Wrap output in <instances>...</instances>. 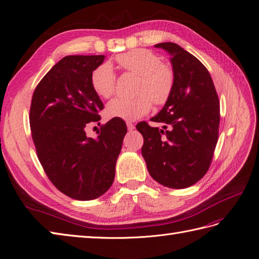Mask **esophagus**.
<instances>
[{
  "mask_svg": "<svg viewBox=\"0 0 259 259\" xmlns=\"http://www.w3.org/2000/svg\"><path fill=\"white\" fill-rule=\"evenodd\" d=\"M126 125H127V128L130 130V131H133L135 128V125L133 124L132 122H126Z\"/></svg>",
  "mask_w": 259,
  "mask_h": 259,
  "instance_id": "1",
  "label": "esophagus"
}]
</instances>
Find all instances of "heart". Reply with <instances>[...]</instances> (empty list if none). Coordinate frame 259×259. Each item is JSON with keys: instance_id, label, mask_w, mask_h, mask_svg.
I'll use <instances>...</instances> for the list:
<instances>
[{"instance_id": "heart-1", "label": "heart", "mask_w": 259, "mask_h": 259, "mask_svg": "<svg viewBox=\"0 0 259 259\" xmlns=\"http://www.w3.org/2000/svg\"><path fill=\"white\" fill-rule=\"evenodd\" d=\"M115 60L125 71L139 76L136 88L138 96L111 100L106 109L108 116L134 121L151 110L152 101L156 106L167 103L174 90L175 75L168 66L162 64L158 55L137 49L117 55ZM91 83L100 97L110 98L116 83L112 66L109 62L98 66L92 73Z\"/></svg>"}]
</instances>
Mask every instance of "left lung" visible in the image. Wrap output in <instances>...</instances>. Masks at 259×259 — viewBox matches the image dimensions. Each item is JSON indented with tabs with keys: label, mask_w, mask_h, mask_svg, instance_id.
I'll list each match as a JSON object with an SVG mask.
<instances>
[{
	"label": "left lung",
	"mask_w": 259,
	"mask_h": 259,
	"mask_svg": "<svg viewBox=\"0 0 259 259\" xmlns=\"http://www.w3.org/2000/svg\"><path fill=\"white\" fill-rule=\"evenodd\" d=\"M170 55L175 75L173 93L151 121L162 130L139 122L144 137L142 154L151 177L159 184L183 189L206 174L218 140L221 107L205 66L179 45H154Z\"/></svg>",
	"instance_id": "left-lung-1"
}]
</instances>
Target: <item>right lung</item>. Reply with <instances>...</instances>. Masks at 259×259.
I'll list each match as a JSON object with an SVG mask.
<instances>
[{"label": "right lung", "mask_w": 259, "mask_h": 259, "mask_svg": "<svg viewBox=\"0 0 259 259\" xmlns=\"http://www.w3.org/2000/svg\"><path fill=\"white\" fill-rule=\"evenodd\" d=\"M104 60V55L64 57L37 84L31 100L38 161L53 185L74 200H94L109 190L127 132L125 122L113 117L101 125L96 139L86 136L89 123H97L104 109L91 83Z\"/></svg>", "instance_id": "obj_1"}]
</instances>
